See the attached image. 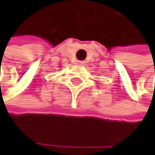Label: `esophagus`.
<instances>
[{"mask_svg":"<svg viewBox=\"0 0 155 155\" xmlns=\"http://www.w3.org/2000/svg\"><path fill=\"white\" fill-rule=\"evenodd\" d=\"M76 64H78V65H84V61H80V60H78L76 62Z\"/></svg>","mask_w":155,"mask_h":155,"instance_id":"1","label":"esophagus"}]
</instances>
